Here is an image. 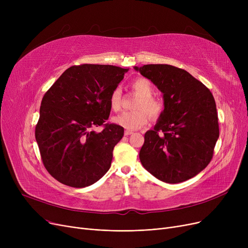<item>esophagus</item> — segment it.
Here are the masks:
<instances>
[{"instance_id":"obj_1","label":"esophagus","mask_w":248,"mask_h":248,"mask_svg":"<svg viewBox=\"0 0 248 248\" xmlns=\"http://www.w3.org/2000/svg\"><path fill=\"white\" fill-rule=\"evenodd\" d=\"M132 134H133L132 131H125L124 132V136H129V135H132Z\"/></svg>"}]
</instances>
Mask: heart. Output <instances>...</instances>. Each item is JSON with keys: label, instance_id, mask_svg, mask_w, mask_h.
I'll return each mask as SVG.
<instances>
[{"label": "heart", "instance_id": "obj_1", "mask_svg": "<svg viewBox=\"0 0 248 248\" xmlns=\"http://www.w3.org/2000/svg\"><path fill=\"white\" fill-rule=\"evenodd\" d=\"M131 86L134 93L140 97L135 106V108L138 110L123 112L114 116L112 121L117 125L129 129V131H134V129L144 126L148 123V114L152 119H158L163 112L164 104L160 99L153 96L154 86L151 81L146 79V78H136ZM108 101L109 107L113 111H119L121 109L122 91L119 87L114 88L111 91Z\"/></svg>", "mask_w": 248, "mask_h": 248}]
</instances>
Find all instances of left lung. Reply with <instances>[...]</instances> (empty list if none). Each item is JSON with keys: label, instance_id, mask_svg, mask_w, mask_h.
<instances>
[{"label": "left lung", "instance_id": "1", "mask_svg": "<svg viewBox=\"0 0 248 248\" xmlns=\"http://www.w3.org/2000/svg\"><path fill=\"white\" fill-rule=\"evenodd\" d=\"M163 93L164 110L145 134L140 161L166 183L187 181L210 163L219 138L216 103L210 90L189 72L168 64L135 66Z\"/></svg>", "mask_w": 248, "mask_h": 248}]
</instances>
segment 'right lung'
Here are the masks:
<instances>
[{
  "mask_svg": "<svg viewBox=\"0 0 248 248\" xmlns=\"http://www.w3.org/2000/svg\"><path fill=\"white\" fill-rule=\"evenodd\" d=\"M128 69L83 64L65 70L43 96L35 138L46 170L73 188L94 184L109 170L124 127L103 124L110 113L109 95Z\"/></svg>",
  "mask_w": 248,
  "mask_h": 248,
  "instance_id": "obj_1",
  "label": "right lung"
}]
</instances>
